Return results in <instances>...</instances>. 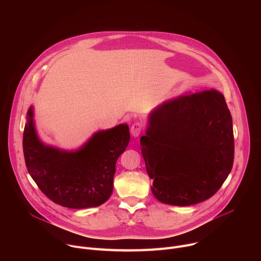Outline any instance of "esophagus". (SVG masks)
Returning <instances> with one entry per match:
<instances>
[{
	"instance_id": "1",
	"label": "esophagus",
	"mask_w": 261,
	"mask_h": 261,
	"mask_svg": "<svg viewBox=\"0 0 261 261\" xmlns=\"http://www.w3.org/2000/svg\"><path fill=\"white\" fill-rule=\"evenodd\" d=\"M142 129H143V127H142L141 122L136 121V122L131 126L130 132H131V134H132V136L137 137V136H139V135H140V133L142 132Z\"/></svg>"
}]
</instances>
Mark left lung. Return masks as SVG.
Here are the masks:
<instances>
[{"label":"left lung","mask_w":261,"mask_h":261,"mask_svg":"<svg viewBox=\"0 0 261 261\" xmlns=\"http://www.w3.org/2000/svg\"><path fill=\"white\" fill-rule=\"evenodd\" d=\"M140 143L158 200L186 206L208 199L233 165L232 118L224 96L212 90L163 103Z\"/></svg>","instance_id":"obj_1"}]
</instances>
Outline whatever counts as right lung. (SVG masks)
I'll use <instances>...</instances> for the list:
<instances>
[{"label": "right lung", "mask_w": 261, "mask_h": 261, "mask_svg": "<svg viewBox=\"0 0 261 261\" xmlns=\"http://www.w3.org/2000/svg\"><path fill=\"white\" fill-rule=\"evenodd\" d=\"M129 140V128L122 124L96 133L77 152L60 151L37 137L30 108L22 147L30 175L51 201L86 208L104 203L113 193L116 163Z\"/></svg>", "instance_id": "right-lung-1"}]
</instances>
